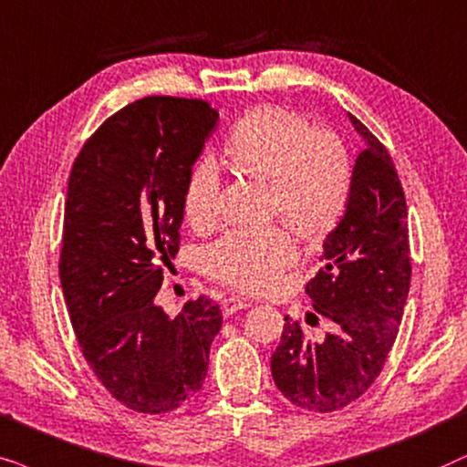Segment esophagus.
Segmentation results:
<instances>
[{
  "mask_svg": "<svg viewBox=\"0 0 467 467\" xmlns=\"http://www.w3.org/2000/svg\"><path fill=\"white\" fill-rule=\"evenodd\" d=\"M250 303L245 301V298L241 296H226L222 301V312L223 316H233L234 312H239V309H245Z\"/></svg>",
  "mask_w": 467,
  "mask_h": 467,
  "instance_id": "1",
  "label": "esophagus"
}]
</instances>
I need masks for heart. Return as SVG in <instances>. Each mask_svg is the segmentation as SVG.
Masks as SVG:
<instances>
[{
    "label": "heart",
    "mask_w": 467,
    "mask_h": 467,
    "mask_svg": "<svg viewBox=\"0 0 467 467\" xmlns=\"http://www.w3.org/2000/svg\"><path fill=\"white\" fill-rule=\"evenodd\" d=\"M226 155L241 172L271 183L273 213L306 241H320L337 228L350 201L352 164L331 130H314L290 109L258 107L233 128ZM220 201L222 172L213 160H201L185 182V217L198 228L213 226ZM296 256V241L285 226L239 228L209 247L204 269L233 288L269 292Z\"/></svg>",
    "instance_id": "obj_1"
}]
</instances>
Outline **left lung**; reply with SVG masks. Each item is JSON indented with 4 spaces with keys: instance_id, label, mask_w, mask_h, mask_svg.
Wrapping results in <instances>:
<instances>
[{
    "instance_id": "left-lung-1",
    "label": "left lung",
    "mask_w": 467,
    "mask_h": 467,
    "mask_svg": "<svg viewBox=\"0 0 467 467\" xmlns=\"http://www.w3.org/2000/svg\"><path fill=\"white\" fill-rule=\"evenodd\" d=\"M365 139L352 171L346 213L325 241V266L307 282L316 314L333 322L322 341L285 316L271 374L285 400L309 412H335L358 400L387 363L408 301V209L387 147L348 113ZM309 325H318L309 316Z\"/></svg>"
}]
</instances>
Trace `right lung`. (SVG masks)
<instances>
[{"mask_svg":"<svg viewBox=\"0 0 467 467\" xmlns=\"http://www.w3.org/2000/svg\"><path fill=\"white\" fill-rule=\"evenodd\" d=\"M217 110L196 98L147 96L117 110L74 160L59 277L80 352L104 389L164 414L202 389L222 309L207 296L175 318L158 295L177 256L183 190Z\"/></svg>","mask_w":467,"mask_h":467,"instance_id":"1","label":"right lung"}]
</instances>
